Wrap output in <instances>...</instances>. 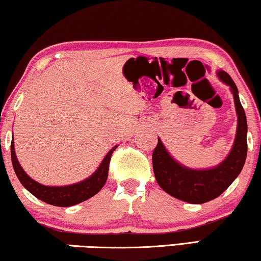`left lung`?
Returning a JSON list of instances; mask_svg holds the SVG:
<instances>
[{
	"instance_id": "left-lung-1",
	"label": "left lung",
	"mask_w": 261,
	"mask_h": 261,
	"mask_svg": "<svg viewBox=\"0 0 261 261\" xmlns=\"http://www.w3.org/2000/svg\"><path fill=\"white\" fill-rule=\"evenodd\" d=\"M217 74L230 86L238 115L234 143L227 158L211 169L196 170L176 162L159 138L153 151V169L159 186L172 197L191 204L206 203L222 195L240 174L247 155V121L238 89L226 72L219 71Z\"/></svg>"
}]
</instances>
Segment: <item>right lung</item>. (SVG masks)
I'll return each mask as SVG.
<instances>
[{"instance_id":"add662e5","label":"right lung","mask_w":261,"mask_h":261,"mask_svg":"<svg viewBox=\"0 0 261 261\" xmlns=\"http://www.w3.org/2000/svg\"><path fill=\"white\" fill-rule=\"evenodd\" d=\"M117 149V147H113L108 151L105 159L102 160L101 164L94 171L93 175H91L89 178L84 179L82 182L65 187H47L43 184L34 181L33 178L27 175V172L23 170V168L19 164L17 158L15 154L14 148V139L11 140L10 153H11V162H13L14 170L16 172L19 182L28 191H30L35 197L43 200L47 204L56 206H72L75 204L82 203L84 200L93 197L95 194L101 190V188L105 186L108 168H110V161L113 151Z\"/></svg>"}]
</instances>
